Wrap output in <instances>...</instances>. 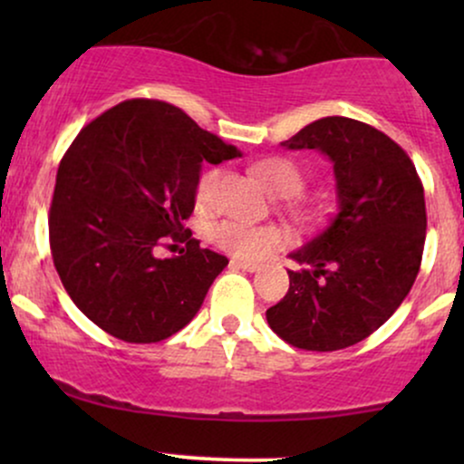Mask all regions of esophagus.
<instances>
[{
  "instance_id": "esophagus-1",
  "label": "esophagus",
  "mask_w": 464,
  "mask_h": 464,
  "mask_svg": "<svg viewBox=\"0 0 464 464\" xmlns=\"http://www.w3.org/2000/svg\"><path fill=\"white\" fill-rule=\"evenodd\" d=\"M231 266H236V268H242V270H246V273H255V270H259V264H253V262H244V259H233Z\"/></svg>"
}]
</instances>
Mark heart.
<instances>
[{"instance_id": "b5f03b06", "label": "heart", "mask_w": 464, "mask_h": 464, "mask_svg": "<svg viewBox=\"0 0 464 464\" xmlns=\"http://www.w3.org/2000/svg\"><path fill=\"white\" fill-rule=\"evenodd\" d=\"M253 174L276 198H292L303 188V172L295 161L285 157H268L253 165ZM222 172L218 168L207 169L196 183L198 207H211L216 202ZM209 239L218 248L239 259H264L287 244V233L275 225H248L239 220H222L209 228Z\"/></svg>"}]
</instances>
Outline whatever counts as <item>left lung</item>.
<instances>
[{
    "mask_svg": "<svg viewBox=\"0 0 464 464\" xmlns=\"http://www.w3.org/2000/svg\"><path fill=\"white\" fill-rule=\"evenodd\" d=\"M334 163L338 211L290 253V287L266 312L270 329L305 351H338L380 329L406 299L425 244L423 185L403 148L351 117H323L281 141Z\"/></svg>",
    "mask_w": 464,
    "mask_h": 464,
    "instance_id": "1",
    "label": "left lung"
}]
</instances>
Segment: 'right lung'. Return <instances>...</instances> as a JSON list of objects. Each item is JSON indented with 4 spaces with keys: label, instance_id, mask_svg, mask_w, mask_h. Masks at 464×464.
<instances>
[{
    "label": "right lung",
    "instance_id": "right-lung-1",
    "mask_svg": "<svg viewBox=\"0 0 464 464\" xmlns=\"http://www.w3.org/2000/svg\"><path fill=\"white\" fill-rule=\"evenodd\" d=\"M239 157L161 100H126L89 121L56 172L50 248L67 295L89 321L124 343L169 338L200 310L228 259L183 227L202 161ZM165 238L188 253L159 260Z\"/></svg>",
    "mask_w": 464,
    "mask_h": 464
}]
</instances>
